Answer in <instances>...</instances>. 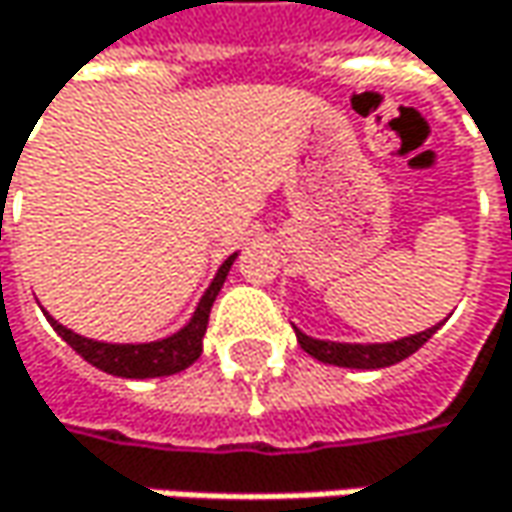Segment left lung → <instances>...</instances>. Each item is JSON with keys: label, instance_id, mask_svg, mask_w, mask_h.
<instances>
[{"label": "left lung", "instance_id": "1", "mask_svg": "<svg viewBox=\"0 0 512 512\" xmlns=\"http://www.w3.org/2000/svg\"><path fill=\"white\" fill-rule=\"evenodd\" d=\"M442 322H437L434 328L428 331H419V334H410V337H401L393 343H334V340H316V337H307L304 331H299L296 325V340L310 357H316L319 363H331V366H346V369H384V366H393L401 363L404 357H410L413 351H419L437 331H440Z\"/></svg>", "mask_w": 512, "mask_h": 512}]
</instances>
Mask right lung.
<instances>
[{
	"mask_svg": "<svg viewBox=\"0 0 512 512\" xmlns=\"http://www.w3.org/2000/svg\"><path fill=\"white\" fill-rule=\"evenodd\" d=\"M237 260V255H231L213 275L210 287L205 290V296L199 299L196 313L190 316V322L163 337L155 343H99V340H90V337H81L70 331L67 325H61L58 319H49V325L58 331V337H64L72 349L78 351L87 363H93L96 369L108 372V375H117V378H163V375H175V372H184L187 366H193L202 354V340H205V331H208L210 307L216 302L225 278H228V269L231 263Z\"/></svg>",
	"mask_w": 512,
	"mask_h": 512,
	"instance_id": "obj_1",
	"label": "right lung"
}]
</instances>
